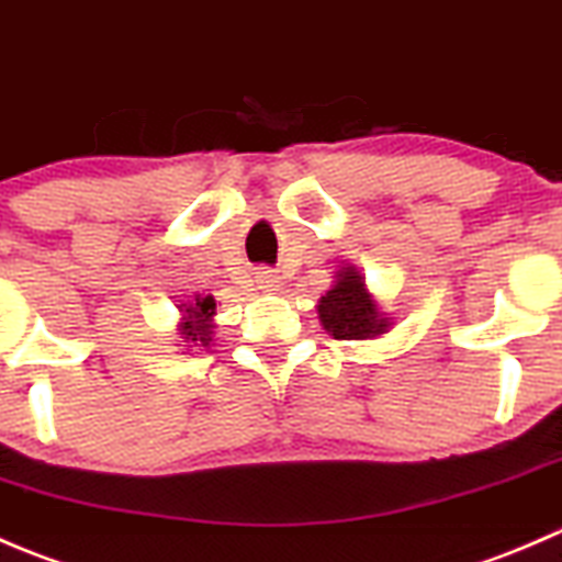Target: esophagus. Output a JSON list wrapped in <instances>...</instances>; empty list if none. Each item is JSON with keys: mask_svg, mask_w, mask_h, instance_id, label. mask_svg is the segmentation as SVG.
<instances>
[{"mask_svg": "<svg viewBox=\"0 0 562 562\" xmlns=\"http://www.w3.org/2000/svg\"><path fill=\"white\" fill-rule=\"evenodd\" d=\"M257 286L262 289V292L276 294V292H281V279L273 273V270H259V273H257Z\"/></svg>", "mask_w": 562, "mask_h": 562, "instance_id": "1", "label": "esophagus"}]
</instances>
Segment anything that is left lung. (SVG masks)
<instances>
[{
	"label": "left lung",
	"instance_id": "1",
	"mask_svg": "<svg viewBox=\"0 0 562 562\" xmlns=\"http://www.w3.org/2000/svg\"><path fill=\"white\" fill-rule=\"evenodd\" d=\"M316 314L322 327L338 341H371L393 325V316L382 314L366 279L352 265L338 270L333 286L319 297Z\"/></svg>",
	"mask_w": 562,
	"mask_h": 562
}]
</instances>
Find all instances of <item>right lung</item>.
<instances>
[{
    "label": "right lung",
    "instance_id": "obj_1",
    "mask_svg": "<svg viewBox=\"0 0 562 562\" xmlns=\"http://www.w3.org/2000/svg\"><path fill=\"white\" fill-rule=\"evenodd\" d=\"M215 297L213 294H196L193 300L180 305V322H177V336L186 341V347H210L215 330Z\"/></svg>",
    "mask_w": 562,
    "mask_h": 562
}]
</instances>
